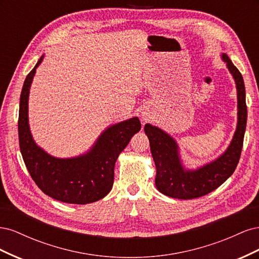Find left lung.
Instances as JSON below:
<instances>
[{
  "label": "left lung",
  "mask_w": 259,
  "mask_h": 259,
  "mask_svg": "<svg viewBox=\"0 0 259 259\" xmlns=\"http://www.w3.org/2000/svg\"><path fill=\"white\" fill-rule=\"evenodd\" d=\"M223 59L236 81L238 91L237 130L230 146L223 155L197 170H187L180 163L175 140L159 127L145 125L156 168L155 186L167 197L183 200L203 197L223 185L237 168L247 119L245 86L242 74L226 54H223Z\"/></svg>",
  "instance_id": "left-lung-1"
}]
</instances>
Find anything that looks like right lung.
Returning <instances> with one entry per match:
<instances>
[{"label": "right lung", "mask_w": 259, "mask_h": 259, "mask_svg": "<svg viewBox=\"0 0 259 259\" xmlns=\"http://www.w3.org/2000/svg\"><path fill=\"white\" fill-rule=\"evenodd\" d=\"M42 59L43 56L27 75L20 94L18 136L22 159L36 186L49 197L72 204L98 201L110 192L117 156L142 124L138 117H132L112 125L100 135L90 152L77 158L51 156L35 145L28 123L29 90Z\"/></svg>", "instance_id": "add662e5"}]
</instances>
